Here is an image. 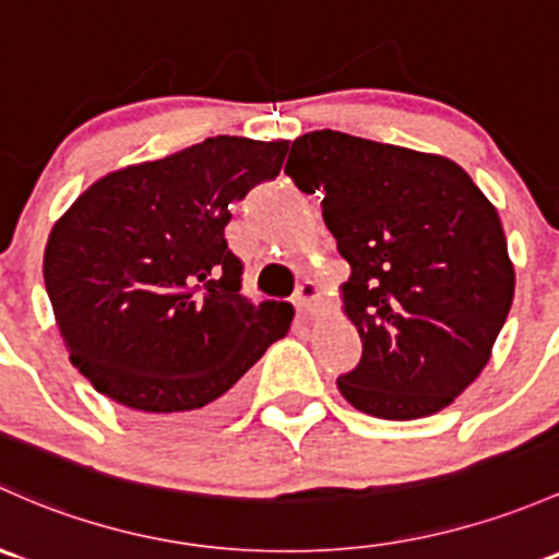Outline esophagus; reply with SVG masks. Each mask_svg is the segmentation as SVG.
Segmentation results:
<instances>
[{"label": "esophagus", "instance_id": "34e87169", "mask_svg": "<svg viewBox=\"0 0 559 559\" xmlns=\"http://www.w3.org/2000/svg\"><path fill=\"white\" fill-rule=\"evenodd\" d=\"M321 299V286L316 281H302L295 292V305L299 310H310Z\"/></svg>", "mask_w": 559, "mask_h": 559}]
</instances>
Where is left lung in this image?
<instances>
[{"instance_id":"left-lung-1","label":"left lung","mask_w":559,"mask_h":559,"mask_svg":"<svg viewBox=\"0 0 559 559\" xmlns=\"http://www.w3.org/2000/svg\"><path fill=\"white\" fill-rule=\"evenodd\" d=\"M286 174L324 192L350 264L343 310L364 350L340 393L385 420L448 407L490 361L514 299L496 205L448 157L329 128L292 141Z\"/></svg>"}]
</instances>
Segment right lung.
Wrapping results in <instances>:
<instances>
[{"label": "right lung", "mask_w": 559, "mask_h": 559, "mask_svg": "<svg viewBox=\"0 0 559 559\" xmlns=\"http://www.w3.org/2000/svg\"><path fill=\"white\" fill-rule=\"evenodd\" d=\"M289 141L214 136L93 181L52 225L45 289L74 367L163 428L225 418L286 337L289 302L240 295L230 203L275 179Z\"/></svg>", "instance_id": "right-lung-1"}]
</instances>
